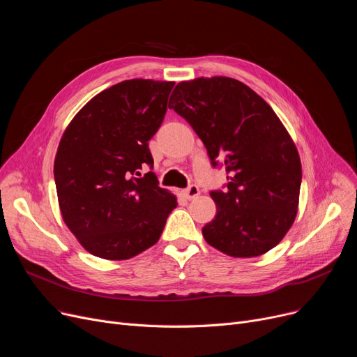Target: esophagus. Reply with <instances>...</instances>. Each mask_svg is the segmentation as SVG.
I'll return each mask as SVG.
<instances>
[{
	"instance_id": "esophagus-1",
	"label": "esophagus",
	"mask_w": 357,
	"mask_h": 357,
	"mask_svg": "<svg viewBox=\"0 0 357 357\" xmlns=\"http://www.w3.org/2000/svg\"><path fill=\"white\" fill-rule=\"evenodd\" d=\"M181 195H182L185 199L191 201V199H194V198H197V197L199 195V188H198L197 185H191L190 188L182 190V191H181Z\"/></svg>"
}]
</instances>
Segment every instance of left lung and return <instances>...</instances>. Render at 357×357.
Listing matches in <instances>:
<instances>
[{
	"mask_svg": "<svg viewBox=\"0 0 357 357\" xmlns=\"http://www.w3.org/2000/svg\"><path fill=\"white\" fill-rule=\"evenodd\" d=\"M174 108L222 163L227 190L211 192L215 218L202 229L210 246L231 257H256L273 249L292 227L301 188V159L271 105L243 82L195 78L179 82Z\"/></svg>",
	"mask_w": 357,
	"mask_h": 357,
	"instance_id": "1",
	"label": "left lung"
}]
</instances>
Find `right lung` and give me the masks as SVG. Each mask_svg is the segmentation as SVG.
Segmentation results:
<instances>
[{
    "mask_svg": "<svg viewBox=\"0 0 357 357\" xmlns=\"http://www.w3.org/2000/svg\"><path fill=\"white\" fill-rule=\"evenodd\" d=\"M175 82L128 79L89 100L63 131L54 158L62 218L81 246L107 260L135 257L158 243L176 197L160 188L149 140Z\"/></svg>",
    "mask_w": 357,
    "mask_h": 357,
    "instance_id": "1",
    "label": "right lung"
}]
</instances>
